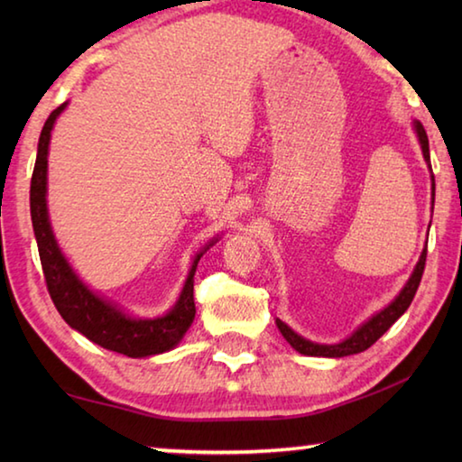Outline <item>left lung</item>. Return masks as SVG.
I'll list each match as a JSON object with an SVG mask.
<instances>
[{
    "instance_id": "obj_1",
    "label": "left lung",
    "mask_w": 462,
    "mask_h": 462,
    "mask_svg": "<svg viewBox=\"0 0 462 462\" xmlns=\"http://www.w3.org/2000/svg\"><path fill=\"white\" fill-rule=\"evenodd\" d=\"M413 128H416V134H418V140H420L421 152H424V159H426V162L430 165V146H428L426 130H424V126H421L420 122H413ZM430 171H432V167H430ZM434 191H436V183H434V175H432V199H434ZM426 253H428V248L421 250V256H420V261L416 264V269H413L411 277L408 279V283H405V287L402 289L400 295H397L395 300L391 301L385 310H381L379 314H374L371 319H366V322L361 328H358V330H355L353 336H348L346 340H342L338 344H318V342H311V340L303 338V336L295 334L285 322H281V319H277L279 332L283 334V338L289 344H291V346L297 350V353L308 355V356L340 358V356L363 353V350L373 346V344L377 342L381 336L385 334L389 328L397 322V318L403 316V311L410 308L413 295H416L418 287H420L421 273H424V267H426Z\"/></svg>"
}]
</instances>
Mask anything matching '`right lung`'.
<instances>
[{"instance_id": "obj_1", "label": "right lung", "mask_w": 462, "mask_h": 462, "mask_svg": "<svg viewBox=\"0 0 462 462\" xmlns=\"http://www.w3.org/2000/svg\"><path fill=\"white\" fill-rule=\"evenodd\" d=\"M67 104L59 106L44 122V128L38 140L36 165L30 181V216H32L34 236L41 254L42 273L49 287L51 300L54 308L59 310L65 322L81 332L85 338L99 344L114 353L126 355L132 358H143L167 353L175 348L195 318V301H193V275L203 253L214 245H209L195 256L189 275L179 295L177 303L169 314L154 319L132 318L122 311L112 301L104 300L91 291V289L77 277L71 264L60 253L54 240V234L49 222V208H46V169H49V144L54 122L60 116Z\"/></svg>"}]
</instances>
